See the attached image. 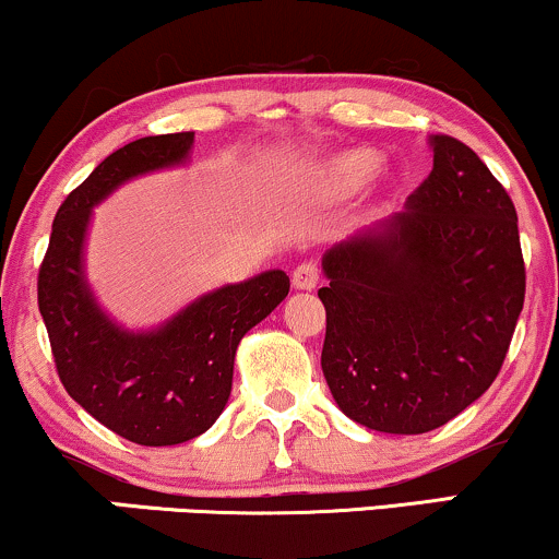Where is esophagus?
<instances>
[{"label": "esophagus", "instance_id": "obj_1", "mask_svg": "<svg viewBox=\"0 0 559 559\" xmlns=\"http://www.w3.org/2000/svg\"><path fill=\"white\" fill-rule=\"evenodd\" d=\"M318 278L320 271L316 262H301V265H297V271L292 273V284L294 288H299V292H312V288L318 286Z\"/></svg>", "mask_w": 559, "mask_h": 559}]
</instances>
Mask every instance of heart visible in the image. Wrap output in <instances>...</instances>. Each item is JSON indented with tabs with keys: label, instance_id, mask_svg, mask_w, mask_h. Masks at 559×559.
Returning a JSON list of instances; mask_svg holds the SVG:
<instances>
[{
	"label": "heart",
	"instance_id": "obj_1",
	"mask_svg": "<svg viewBox=\"0 0 559 559\" xmlns=\"http://www.w3.org/2000/svg\"><path fill=\"white\" fill-rule=\"evenodd\" d=\"M381 168V155L370 146H352V150L338 152L325 159L318 168V183L325 194L331 197H349L360 191L376 170Z\"/></svg>",
	"mask_w": 559,
	"mask_h": 559
}]
</instances>
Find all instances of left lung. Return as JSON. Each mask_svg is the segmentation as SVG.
I'll use <instances>...</instances> for the list:
<instances>
[{
	"mask_svg": "<svg viewBox=\"0 0 559 559\" xmlns=\"http://www.w3.org/2000/svg\"><path fill=\"white\" fill-rule=\"evenodd\" d=\"M431 146L402 213L323 254V376L346 418L381 433L433 431L476 402L523 310L510 194L463 141Z\"/></svg>",
	"mask_w": 559,
	"mask_h": 559,
	"instance_id": "left-lung-1",
	"label": "left lung"
}]
</instances>
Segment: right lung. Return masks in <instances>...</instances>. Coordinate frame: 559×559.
Returning a JSON list of instances; mask_svg holds the SVG:
<instances>
[{
    "instance_id": "1",
    "label": "right lung",
    "mask_w": 559,
    "mask_h": 559,
    "mask_svg": "<svg viewBox=\"0 0 559 559\" xmlns=\"http://www.w3.org/2000/svg\"><path fill=\"white\" fill-rule=\"evenodd\" d=\"M194 131L144 136L102 159L57 210L38 267V310L62 386L92 418L141 447L197 439L230 396L236 346L288 294L284 271L215 288L159 329L128 331L83 273L92 210L120 183L189 159Z\"/></svg>"
}]
</instances>
